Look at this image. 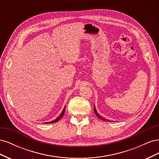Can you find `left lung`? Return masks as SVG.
Returning <instances> with one entry per match:
<instances>
[{
	"mask_svg": "<svg viewBox=\"0 0 159 159\" xmlns=\"http://www.w3.org/2000/svg\"><path fill=\"white\" fill-rule=\"evenodd\" d=\"M93 109H94V112H95V113L96 114V115H97L98 116V117H99V119H102V120H103V121H109V120H107L105 118H103V117H102L101 116V115H99L98 113V112H97V111H96V109H95V107H94V108H93Z\"/></svg>",
	"mask_w": 159,
	"mask_h": 159,
	"instance_id": "left-lung-1",
	"label": "left lung"
}]
</instances>
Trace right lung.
Instances as JSON below:
<instances>
[{
    "instance_id": "add662e5",
    "label": "right lung",
    "mask_w": 159,
    "mask_h": 159,
    "mask_svg": "<svg viewBox=\"0 0 159 159\" xmlns=\"http://www.w3.org/2000/svg\"><path fill=\"white\" fill-rule=\"evenodd\" d=\"M64 112H65V107H64V109H63V111L61 112V114L59 115V116L57 117L55 120H54V121H50V122L45 123H46H46H56V122H57V121H58L59 120H60L62 117H63V115H64Z\"/></svg>"
}]
</instances>
